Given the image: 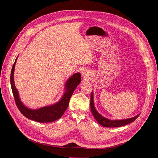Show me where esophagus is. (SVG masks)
I'll return each mask as SVG.
<instances>
[{
  "mask_svg": "<svg viewBox=\"0 0 158 158\" xmlns=\"http://www.w3.org/2000/svg\"><path fill=\"white\" fill-rule=\"evenodd\" d=\"M82 75H85V73H84V72H82Z\"/></svg>",
  "mask_w": 158,
  "mask_h": 158,
  "instance_id": "obj_1",
  "label": "esophagus"
}]
</instances>
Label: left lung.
Returning <instances> with one entry per match:
<instances>
[{
	"label": "left lung",
	"mask_w": 158,
	"mask_h": 158,
	"mask_svg": "<svg viewBox=\"0 0 158 158\" xmlns=\"http://www.w3.org/2000/svg\"><path fill=\"white\" fill-rule=\"evenodd\" d=\"M90 107H91V111H92V113L95 118L96 119V121L100 124V125L105 127L113 128V127H119L126 125L129 123L135 121L138 117V116L140 115V114H138V115L134 117L127 118V119H123V120H109V119L107 118H105L104 117L101 115V114L96 111V109L95 108L94 104L93 92H92V94H91Z\"/></svg>",
	"instance_id": "obj_1"
}]
</instances>
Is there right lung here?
<instances>
[{"mask_svg":"<svg viewBox=\"0 0 158 158\" xmlns=\"http://www.w3.org/2000/svg\"><path fill=\"white\" fill-rule=\"evenodd\" d=\"M16 60L17 58L16 59L12 69L10 82L14 100H15L19 111L22 113L23 115H24L27 118L40 123H50L60 118L67 109L70 97L73 95L75 88L78 86V85L80 82V74L79 73H76L67 80L65 85L66 91L59 102L49 106L41 107L37 109H30L26 107L21 102L20 98H19L18 90L16 88L15 84L14 82V71Z\"/></svg>","mask_w":158,"mask_h":158,"instance_id":"1","label":"right lung"}]
</instances>
